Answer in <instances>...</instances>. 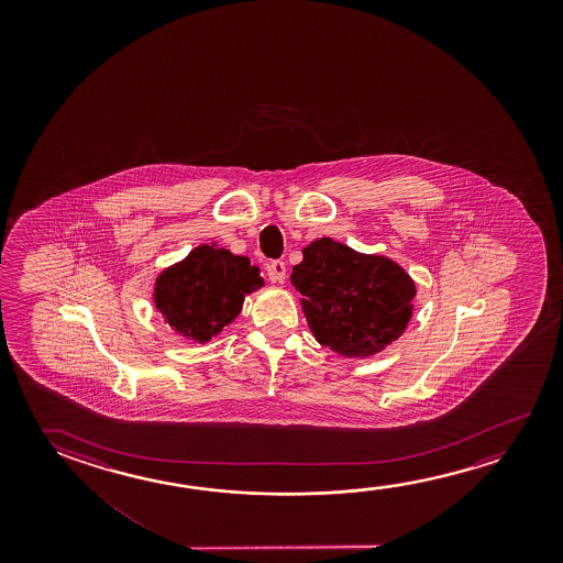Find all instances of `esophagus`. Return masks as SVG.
<instances>
[{"label": "esophagus", "instance_id": "34e87169", "mask_svg": "<svg viewBox=\"0 0 563 563\" xmlns=\"http://www.w3.org/2000/svg\"><path fill=\"white\" fill-rule=\"evenodd\" d=\"M268 278L273 280V283H278V285H283L286 278V265L283 261H273L271 265H268Z\"/></svg>", "mask_w": 563, "mask_h": 563}]
</instances>
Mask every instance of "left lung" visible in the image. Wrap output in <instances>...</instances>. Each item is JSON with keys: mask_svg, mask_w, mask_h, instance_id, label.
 Listing matches in <instances>:
<instances>
[{"mask_svg": "<svg viewBox=\"0 0 563 563\" xmlns=\"http://www.w3.org/2000/svg\"><path fill=\"white\" fill-rule=\"evenodd\" d=\"M290 280L316 341L367 360L397 341L415 310L416 285L397 261L322 238L306 245Z\"/></svg>", "mask_w": 563, "mask_h": 563, "instance_id": "obj_1", "label": "left lung"}]
</instances>
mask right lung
<instances>
[{
  "label": "right lung",
  "instance_id": "1",
  "mask_svg": "<svg viewBox=\"0 0 563 563\" xmlns=\"http://www.w3.org/2000/svg\"><path fill=\"white\" fill-rule=\"evenodd\" d=\"M258 273L250 257L203 243L158 273L153 302L173 332L206 343L240 316L245 296L265 286Z\"/></svg>",
  "mask_w": 563,
  "mask_h": 563
}]
</instances>
